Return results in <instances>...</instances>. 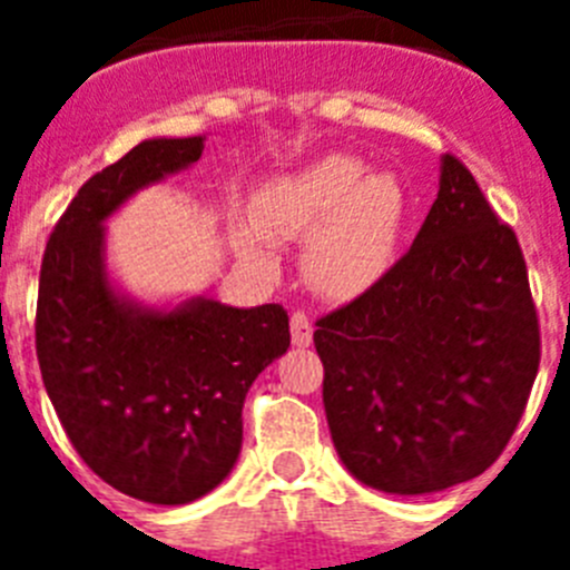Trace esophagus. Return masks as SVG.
<instances>
[{"mask_svg":"<svg viewBox=\"0 0 570 570\" xmlns=\"http://www.w3.org/2000/svg\"><path fill=\"white\" fill-rule=\"evenodd\" d=\"M291 340H294L296 347H308L314 342V325H311L305 311H294L291 314Z\"/></svg>","mask_w":570,"mask_h":570,"instance_id":"esophagus-1","label":"esophagus"}]
</instances>
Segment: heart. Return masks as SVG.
I'll return each instance as SVG.
<instances>
[{
  "label": "heart",
  "instance_id": "b5f03b06",
  "mask_svg": "<svg viewBox=\"0 0 570 570\" xmlns=\"http://www.w3.org/2000/svg\"><path fill=\"white\" fill-rule=\"evenodd\" d=\"M407 194L387 170H367L356 156L334 154L256 190L250 225L236 245L265 262L271 242L305 240V276L331 299H354L394 268L407 223Z\"/></svg>",
  "mask_w": 570,
  "mask_h": 570
}]
</instances>
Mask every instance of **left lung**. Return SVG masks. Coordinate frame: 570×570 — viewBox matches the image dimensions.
Returning <instances> with one entry per match:
<instances>
[{
  "instance_id": "obj_1",
  "label": "left lung",
  "mask_w": 570,
  "mask_h": 570,
  "mask_svg": "<svg viewBox=\"0 0 570 570\" xmlns=\"http://www.w3.org/2000/svg\"><path fill=\"white\" fill-rule=\"evenodd\" d=\"M314 345L331 440L360 482L434 493L500 460L540 371V320L520 239L456 156L407 254L320 316Z\"/></svg>"
}]
</instances>
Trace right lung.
Wrapping results in <instances>:
<instances>
[{
	"label": "right lung",
	"mask_w": 570,
	"mask_h": 570,
	"mask_svg": "<svg viewBox=\"0 0 570 570\" xmlns=\"http://www.w3.org/2000/svg\"><path fill=\"white\" fill-rule=\"evenodd\" d=\"M203 148V136L145 139L90 176L39 271V371L65 434L99 480L154 505L194 502L228 476L245 394L291 345L288 311L274 302L148 311L110 288L102 223Z\"/></svg>",
	"instance_id": "add662e5"
}]
</instances>
